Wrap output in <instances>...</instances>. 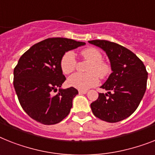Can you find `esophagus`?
I'll list each match as a JSON object with an SVG mask.
<instances>
[{"instance_id": "obj_1", "label": "esophagus", "mask_w": 155, "mask_h": 155, "mask_svg": "<svg viewBox=\"0 0 155 155\" xmlns=\"http://www.w3.org/2000/svg\"><path fill=\"white\" fill-rule=\"evenodd\" d=\"M87 90H78V93H80V94H85V93H87Z\"/></svg>"}]
</instances>
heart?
I'll use <instances>...</instances> for the list:
<instances>
[{
  "label": "heart",
  "instance_id": "1",
  "mask_svg": "<svg viewBox=\"0 0 155 155\" xmlns=\"http://www.w3.org/2000/svg\"><path fill=\"white\" fill-rule=\"evenodd\" d=\"M81 55L85 60L89 62L87 67L86 72L88 74H81L77 73L70 76L68 78V84L70 86L76 88L80 90H87L95 86L99 82V78H104L110 74L111 68L106 62L102 61V54L99 50L89 47L83 50ZM77 61L74 54L73 51H67L64 54L61 58L60 66L62 73L69 74L74 70Z\"/></svg>",
  "mask_w": 155,
  "mask_h": 155
}]
</instances>
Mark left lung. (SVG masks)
Listing matches in <instances>:
<instances>
[{
	"mask_svg": "<svg viewBox=\"0 0 155 155\" xmlns=\"http://www.w3.org/2000/svg\"><path fill=\"white\" fill-rule=\"evenodd\" d=\"M106 52L112 73L101 88L108 91L99 93L90 104L93 115L101 120L116 123L135 112L147 89L148 73L143 62L126 47L107 40L89 41Z\"/></svg>",
	"mask_w": 155,
	"mask_h": 155,
	"instance_id": "obj_1",
	"label": "left lung"
}]
</instances>
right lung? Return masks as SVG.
<instances>
[{"label":"right lung","instance_id":"obj_1","mask_svg":"<svg viewBox=\"0 0 155 155\" xmlns=\"http://www.w3.org/2000/svg\"><path fill=\"white\" fill-rule=\"evenodd\" d=\"M85 44L66 38H49L35 43L20 58L14 68L13 85L20 105L31 118L51 125L68 116L78 91L74 87L60 89L66 80L60 62L66 51ZM58 87L59 93L53 95Z\"/></svg>","mask_w":155,"mask_h":155}]
</instances>
